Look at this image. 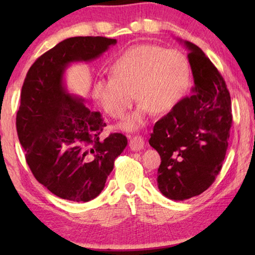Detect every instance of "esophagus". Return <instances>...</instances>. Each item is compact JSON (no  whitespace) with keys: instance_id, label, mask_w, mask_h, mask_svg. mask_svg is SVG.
<instances>
[{"instance_id":"esophagus-1","label":"esophagus","mask_w":255,"mask_h":255,"mask_svg":"<svg viewBox=\"0 0 255 255\" xmlns=\"http://www.w3.org/2000/svg\"><path fill=\"white\" fill-rule=\"evenodd\" d=\"M145 141L144 138L141 136H132L129 140V147H130L132 150H140L144 148Z\"/></svg>"}]
</instances>
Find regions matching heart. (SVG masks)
I'll use <instances>...</instances> for the list:
<instances>
[{
    "mask_svg": "<svg viewBox=\"0 0 255 255\" xmlns=\"http://www.w3.org/2000/svg\"><path fill=\"white\" fill-rule=\"evenodd\" d=\"M111 77L94 80L92 98L110 117L123 118L133 102H140L122 127H141L146 115L166 114L182 100L190 84V64L182 51L152 44L125 49L110 67Z\"/></svg>",
    "mask_w": 255,
    "mask_h": 255,
    "instance_id": "heart-1",
    "label": "heart"
}]
</instances>
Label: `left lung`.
<instances>
[{
	"label": "left lung",
	"instance_id": "1",
	"mask_svg": "<svg viewBox=\"0 0 255 255\" xmlns=\"http://www.w3.org/2000/svg\"><path fill=\"white\" fill-rule=\"evenodd\" d=\"M183 42L195 82L191 96L154 125L148 140L161 156L159 191L178 201L199 196L214 183L233 123L231 96L221 73L199 47Z\"/></svg>",
	"mask_w": 255,
	"mask_h": 255
}]
</instances>
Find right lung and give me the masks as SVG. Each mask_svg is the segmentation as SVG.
<instances>
[{
    "label": "right lung",
    "instance_id": "right-lung-1",
    "mask_svg": "<svg viewBox=\"0 0 255 255\" xmlns=\"http://www.w3.org/2000/svg\"><path fill=\"white\" fill-rule=\"evenodd\" d=\"M117 40L72 37L37 58L25 76L16 112V131L38 182L62 199L86 202L100 195L115 159L127 146L123 133L100 135L101 114L86 108L64 86L73 62H90Z\"/></svg>",
    "mask_w": 255,
    "mask_h": 255
}]
</instances>
